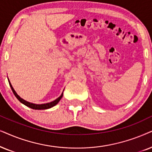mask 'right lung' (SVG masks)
Here are the masks:
<instances>
[{
    "label": "right lung",
    "mask_w": 152,
    "mask_h": 152,
    "mask_svg": "<svg viewBox=\"0 0 152 152\" xmlns=\"http://www.w3.org/2000/svg\"><path fill=\"white\" fill-rule=\"evenodd\" d=\"M8 81H9V84H10V88H11L12 90V92L14 93V94H15V96L17 97V99L19 100L20 102L22 103V104L25 105V106L29 107V108H32V109H35V110H45V109H48V108H52V107H53L54 106H56V104H58V103L60 102V100L61 99V98L62 97V96H63V92H62V94L60 95V96L58 97V99H56V100H54L53 102H50V103H46V104H32V103L26 102V100H24L22 98H21V97H20L19 95L17 94V92H15V90H14L13 87L12 86L11 83L10 82L9 79H8Z\"/></svg>",
    "instance_id": "1"
}]
</instances>
